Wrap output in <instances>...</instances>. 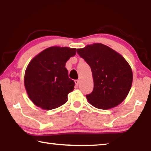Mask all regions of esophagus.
<instances>
[{
	"label": "esophagus",
	"mask_w": 151,
	"mask_h": 151,
	"mask_svg": "<svg viewBox=\"0 0 151 151\" xmlns=\"http://www.w3.org/2000/svg\"><path fill=\"white\" fill-rule=\"evenodd\" d=\"M75 85H76V86H78V83H79V80H75Z\"/></svg>",
	"instance_id": "obj_1"
}]
</instances>
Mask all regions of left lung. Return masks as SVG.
I'll list each match as a JSON object with an SVG mask.
<instances>
[{
    "instance_id": "obj_1",
    "label": "left lung",
    "mask_w": 151,
    "mask_h": 151,
    "mask_svg": "<svg viewBox=\"0 0 151 151\" xmlns=\"http://www.w3.org/2000/svg\"><path fill=\"white\" fill-rule=\"evenodd\" d=\"M78 54L91 66L94 89L86 99L94 107L107 110L123 101L131 90L132 71L125 58L101 43L78 48Z\"/></svg>"
}]
</instances>
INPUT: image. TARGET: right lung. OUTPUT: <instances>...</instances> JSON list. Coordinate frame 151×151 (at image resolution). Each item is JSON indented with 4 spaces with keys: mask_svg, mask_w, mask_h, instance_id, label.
<instances>
[{
    "mask_svg": "<svg viewBox=\"0 0 151 151\" xmlns=\"http://www.w3.org/2000/svg\"><path fill=\"white\" fill-rule=\"evenodd\" d=\"M76 48L50 47L30 61L24 73V87L36 106L44 110L58 108L66 103L75 88L68 78L66 63L76 55Z\"/></svg>",
    "mask_w": 151,
    "mask_h": 151,
    "instance_id": "add662e5",
    "label": "right lung"
}]
</instances>
